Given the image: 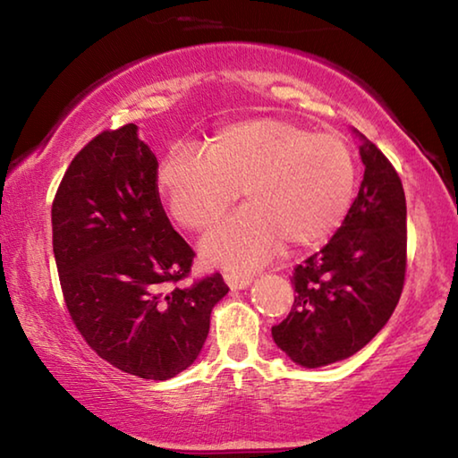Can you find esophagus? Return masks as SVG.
Segmentation results:
<instances>
[{
  "label": "esophagus",
  "instance_id": "34e87169",
  "mask_svg": "<svg viewBox=\"0 0 458 458\" xmlns=\"http://www.w3.org/2000/svg\"><path fill=\"white\" fill-rule=\"evenodd\" d=\"M224 281L230 286L232 291H242L248 284L252 283L250 275H238V273H226L224 275Z\"/></svg>",
  "mask_w": 458,
  "mask_h": 458
}]
</instances>
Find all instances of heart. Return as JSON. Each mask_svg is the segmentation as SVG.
<instances>
[{"mask_svg": "<svg viewBox=\"0 0 458 458\" xmlns=\"http://www.w3.org/2000/svg\"><path fill=\"white\" fill-rule=\"evenodd\" d=\"M238 190L244 210L199 244L208 267L257 268L275 257L283 240L293 248L325 242L352 206V151L337 135L260 117L224 125L206 143V153L174 147L157 172L167 210L191 230L218 222Z\"/></svg>", "mask_w": 458, "mask_h": 458, "instance_id": "heart-1", "label": "heart"}]
</instances>
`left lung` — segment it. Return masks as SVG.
<instances>
[{
  "mask_svg": "<svg viewBox=\"0 0 458 458\" xmlns=\"http://www.w3.org/2000/svg\"><path fill=\"white\" fill-rule=\"evenodd\" d=\"M366 167L358 198L335 234L294 268V303L273 327L276 347L303 368L352 358L396 309L406 273V198L386 155L360 131Z\"/></svg>",
  "mask_w": 458,
  "mask_h": 458,
  "instance_id": "1",
  "label": "left lung"
}]
</instances>
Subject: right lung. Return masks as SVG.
<instances>
[{"label":"right lung","instance_id":"obj_1","mask_svg":"<svg viewBox=\"0 0 458 458\" xmlns=\"http://www.w3.org/2000/svg\"><path fill=\"white\" fill-rule=\"evenodd\" d=\"M137 131H105L72 159L52 204V246L87 344L121 371L164 382L198 360L228 286L216 273L167 291L193 250L167 220L157 159Z\"/></svg>","mask_w":458,"mask_h":458}]
</instances>
